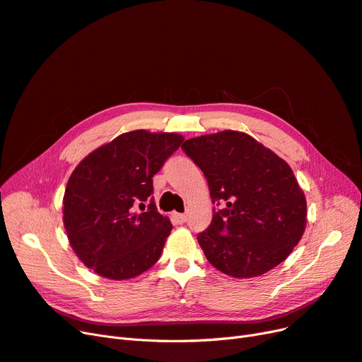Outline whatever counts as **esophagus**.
<instances>
[{
    "label": "esophagus",
    "mask_w": 362,
    "mask_h": 362,
    "mask_svg": "<svg viewBox=\"0 0 362 362\" xmlns=\"http://www.w3.org/2000/svg\"><path fill=\"white\" fill-rule=\"evenodd\" d=\"M172 217H173V221L177 222V223H184L185 221H187V216H185V214H180V213H173Z\"/></svg>",
    "instance_id": "1"
}]
</instances>
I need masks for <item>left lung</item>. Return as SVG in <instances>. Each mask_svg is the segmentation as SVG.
<instances>
[{
  "instance_id": "8db88e82",
  "label": "left lung",
  "mask_w": 362,
  "mask_h": 362,
  "mask_svg": "<svg viewBox=\"0 0 362 362\" xmlns=\"http://www.w3.org/2000/svg\"><path fill=\"white\" fill-rule=\"evenodd\" d=\"M181 148L204 172L213 204H226L198 235L210 264L240 279L281 264L306 226L305 193L287 161L233 129L189 139Z\"/></svg>"
}]
</instances>
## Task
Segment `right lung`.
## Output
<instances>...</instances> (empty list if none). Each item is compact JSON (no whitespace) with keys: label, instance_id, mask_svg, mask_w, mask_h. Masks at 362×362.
Segmentation results:
<instances>
[{"label":"right lung","instance_id":"obj_1","mask_svg":"<svg viewBox=\"0 0 362 362\" xmlns=\"http://www.w3.org/2000/svg\"><path fill=\"white\" fill-rule=\"evenodd\" d=\"M182 140L177 133L134 129L96 148L74 169L63 196V225L86 267L125 281L158 261L172 223L154 201L148 208L144 202L154 190L152 177Z\"/></svg>","mask_w":362,"mask_h":362}]
</instances>
